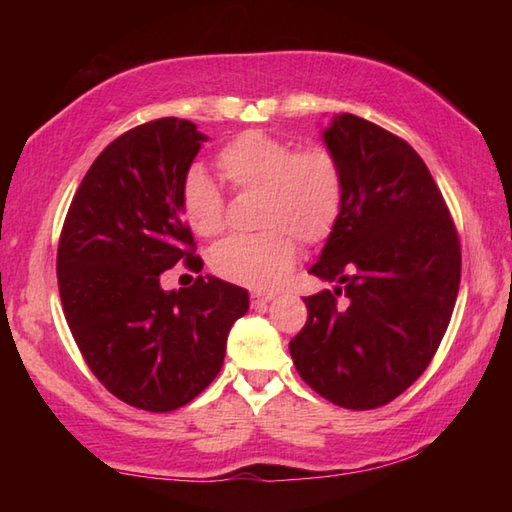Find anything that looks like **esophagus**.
<instances>
[{
  "label": "esophagus",
  "instance_id": "34e87169",
  "mask_svg": "<svg viewBox=\"0 0 512 512\" xmlns=\"http://www.w3.org/2000/svg\"><path fill=\"white\" fill-rule=\"evenodd\" d=\"M273 299L275 295H270V292H253V295H250V303H253V308L257 312H264Z\"/></svg>",
  "mask_w": 512,
  "mask_h": 512
}]
</instances>
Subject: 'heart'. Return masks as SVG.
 <instances>
[{
    "label": "heart",
    "mask_w": 512,
    "mask_h": 512,
    "mask_svg": "<svg viewBox=\"0 0 512 512\" xmlns=\"http://www.w3.org/2000/svg\"><path fill=\"white\" fill-rule=\"evenodd\" d=\"M215 167L235 191H262L264 233L235 235L217 244L211 268L217 277L248 288H275L306 244L325 242L343 211L341 160L325 145L299 149L295 140L248 129L217 151ZM182 213L193 233L217 237L226 228V202L200 169L182 184Z\"/></svg>",
    "instance_id": "obj_1"
}]
</instances>
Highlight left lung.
I'll use <instances>...</instances> for the list:
<instances>
[{
  "instance_id": "8db88e82",
  "label": "left lung",
  "mask_w": 512,
  "mask_h": 512,
  "mask_svg": "<svg viewBox=\"0 0 512 512\" xmlns=\"http://www.w3.org/2000/svg\"><path fill=\"white\" fill-rule=\"evenodd\" d=\"M323 140L341 160L345 198L310 273L341 286L303 299L308 321L290 356L319 396L365 411L400 396L438 352L458 299L460 239L405 140L354 114L334 116Z\"/></svg>"
}]
</instances>
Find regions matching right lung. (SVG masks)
I'll return each mask as SVG.
<instances>
[{
	"label": "right lung",
	"instance_id": "1",
	"mask_svg": "<svg viewBox=\"0 0 512 512\" xmlns=\"http://www.w3.org/2000/svg\"><path fill=\"white\" fill-rule=\"evenodd\" d=\"M204 140L173 116L112 140L76 189L59 237L65 321L92 374L136 409L165 413L202 394L248 310V292L217 277L160 288L178 262L202 270L182 220V184Z\"/></svg>",
	"mask_w": 512,
	"mask_h": 512
}]
</instances>
